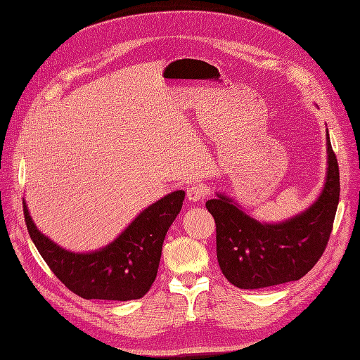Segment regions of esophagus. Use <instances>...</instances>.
<instances>
[{
  "mask_svg": "<svg viewBox=\"0 0 360 360\" xmlns=\"http://www.w3.org/2000/svg\"><path fill=\"white\" fill-rule=\"evenodd\" d=\"M208 191L204 184H192L186 191V196H188V200L191 202H198V201H202L204 198L207 196Z\"/></svg>",
  "mask_w": 360,
  "mask_h": 360,
  "instance_id": "obj_1",
  "label": "esophagus"
}]
</instances>
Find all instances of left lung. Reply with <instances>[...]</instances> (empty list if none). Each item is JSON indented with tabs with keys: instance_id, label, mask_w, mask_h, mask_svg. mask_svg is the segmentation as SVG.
Segmentation results:
<instances>
[{
	"instance_id": "left-lung-1",
	"label": "left lung",
	"mask_w": 360,
	"mask_h": 360,
	"mask_svg": "<svg viewBox=\"0 0 360 360\" xmlns=\"http://www.w3.org/2000/svg\"><path fill=\"white\" fill-rule=\"evenodd\" d=\"M340 201V168L328 134V176L319 200L296 217L266 225L219 195L205 207L216 221L223 276L240 289H262L302 278L323 255Z\"/></svg>"
}]
</instances>
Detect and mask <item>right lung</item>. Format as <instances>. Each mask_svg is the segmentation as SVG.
<instances>
[{
	"label": "right lung",
	"mask_w": 360,
	"mask_h": 360,
	"mask_svg": "<svg viewBox=\"0 0 360 360\" xmlns=\"http://www.w3.org/2000/svg\"><path fill=\"white\" fill-rule=\"evenodd\" d=\"M184 192L147 207L119 237L94 253H71L35 228L23 201L25 223L44 262L72 293L84 300H140L153 284L165 235L180 213Z\"/></svg>",
	"instance_id": "1"
}]
</instances>
